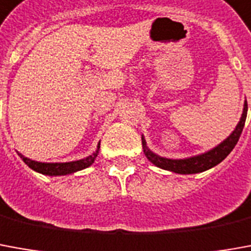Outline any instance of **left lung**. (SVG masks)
Listing matches in <instances>:
<instances>
[{"mask_svg": "<svg viewBox=\"0 0 251 251\" xmlns=\"http://www.w3.org/2000/svg\"><path fill=\"white\" fill-rule=\"evenodd\" d=\"M246 116H248V102L243 105V113L241 116V120L236 124L235 129L231 132V135L228 136L227 139H224L220 145H217L216 148L210 149L208 151L202 153V154L193 155L188 158H179V160H174V158H165L161 155L153 153L146 145L145 136L142 135V148L143 153L148 157V160L151 164H154L158 168L165 169V171H171L175 174H180V175H190V174H200L203 171L213 168L217 164H220L226 157H227L235 145L239 141L243 127H245V122H246Z\"/></svg>", "mask_w": 251, "mask_h": 251, "instance_id": "obj_1", "label": "left lung"}]
</instances>
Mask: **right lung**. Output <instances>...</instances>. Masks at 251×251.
<instances>
[{
    "label": "right lung",
    "instance_id": "1",
    "mask_svg": "<svg viewBox=\"0 0 251 251\" xmlns=\"http://www.w3.org/2000/svg\"><path fill=\"white\" fill-rule=\"evenodd\" d=\"M100 151V143L97 146V150L89 157L82 158V160H77V161H70V162H39L30 160L27 157H24L23 154H20V158L23 160L31 169H34L35 172H39L42 175L48 176H63V175H70V174H75L77 171H82V169L90 167L93 162L96 161L97 155Z\"/></svg>",
    "mask_w": 251,
    "mask_h": 251
}]
</instances>
